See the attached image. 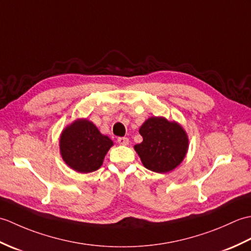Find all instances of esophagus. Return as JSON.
Returning <instances> with one entry per match:
<instances>
[{"mask_svg":"<svg viewBox=\"0 0 251 251\" xmlns=\"http://www.w3.org/2000/svg\"><path fill=\"white\" fill-rule=\"evenodd\" d=\"M117 142H119L120 145H122V146H128V145H129L128 138H125V137L117 138Z\"/></svg>","mask_w":251,"mask_h":251,"instance_id":"obj_1","label":"esophagus"}]
</instances>
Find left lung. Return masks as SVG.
<instances>
[{"label":"left lung","mask_w":251,"mask_h":251,"mask_svg":"<svg viewBox=\"0 0 251 251\" xmlns=\"http://www.w3.org/2000/svg\"><path fill=\"white\" fill-rule=\"evenodd\" d=\"M139 132L143 141L134 149L147 169L165 174L182 163L188 153L189 137L179 123L151 116L141 125Z\"/></svg>","instance_id":"obj_1"}]
</instances>
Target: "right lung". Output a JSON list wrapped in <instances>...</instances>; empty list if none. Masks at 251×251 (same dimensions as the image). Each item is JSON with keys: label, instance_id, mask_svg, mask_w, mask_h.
<instances>
[{"label": "right lung", "instance_id": "right-lung-1", "mask_svg": "<svg viewBox=\"0 0 251 251\" xmlns=\"http://www.w3.org/2000/svg\"><path fill=\"white\" fill-rule=\"evenodd\" d=\"M113 146L93 122L77 119L61 131L59 150L61 157L71 169L81 174L96 172L103 163L105 154Z\"/></svg>", "mask_w": 251, "mask_h": 251}]
</instances>
